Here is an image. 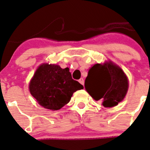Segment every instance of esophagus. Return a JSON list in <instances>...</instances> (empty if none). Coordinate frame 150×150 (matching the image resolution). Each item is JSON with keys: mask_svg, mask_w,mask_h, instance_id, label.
Returning a JSON list of instances; mask_svg holds the SVG:
<instances>
[{"mask_svg": "<svg viewBox=\"0 0 150 150\" xmlns=\"http://www.w3.org/2000/svg\"><path fill=\"white\" fill-rule=\"evenodd\" d=\"M79 83H81V84H82V85H84V80H83V78H81L79 80Z\"/></svg>", "mask_w": 150, "mask_h": 150, "instance_id": "obj_1", "label": "esophagus"}]
</instances>
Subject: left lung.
Segmentation results:
<instances>
[{
  "mask_svg": "<svg viewBox=\"0 0 150 150\" xmlns=\"http://www.w3.org/2000/svg\"><path fill=\"white\" fill-rule=\"evenodd\" d=\"M85 88L94 100H102L104 107L111 108L123 100L128 81L122 70L111 62L96 64L88 71Z\"/></svg>",
  "mask_w": 150,
  "mask_h": 150,
  "instance_id": "obj_1",
  "label": "left lung"
}]
</instances>
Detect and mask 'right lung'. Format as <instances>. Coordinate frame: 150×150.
Instances as JSON below:
<instances>
[{"mask_svg": "<svg viewBox=\"0 0 150 150\" xmlns=\"http://www.w3.org/2000/svg\"><path fill=\"white\" fill-rule=\"evenodd\" d=\"M29 88L40 105L57 110L70 101L74 92L83 86L72 79L69 68L44 64L35 71Z\"/></svg>", "mask_w": 150, "mask_h": 150, "instance_id": "obj_1", "label": "right lung"}]
</instances>
